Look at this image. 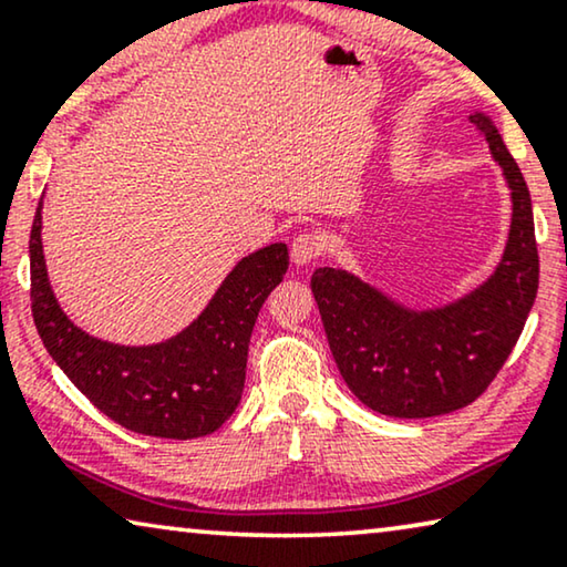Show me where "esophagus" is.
<instances>
[{"mask_svg": "<svg viewBox=\"0 0 567 567\" xmlns=\"http://www.w3.org/2000/svg\"><path fill=\"white\" fill-rule=\"evenodd\" d=\"M323 254V241L318 234H298L292 238L290 259L295 267H306Z\"/></svg>", "mask_w": 567, "mask_h": 567, "instance_id": "1", "label": "esophagus"}]
</instances>
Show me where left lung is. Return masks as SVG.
Returning <instances> with one entry per match:
<instances>
[{
    "mask_svg": "<svg viewBox=\"0 0 567 567\" xmlns=\"http://www.w3.org/2000/svg\"><path fill=\"white\" fill-rule=\"evenodd\" d=\"M470 121L512 189L506 249L488 280L446 306L416 310L347 269L321 267L310 277L341 378L382 416L429 419L473 403L508 360L537 298L529 189L491 117Z\"/></svg>",
    "mask_w": 567,
    "mask_h": 567,
    "instance_id": "1",
    "label": "left lung"
}]
</instances>
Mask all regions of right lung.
<instances>
[{
	"label": "right lung",
	"instance_id": "right-lung-1",
	"mask_svg": "<svg viewBox=\"0 0 567 567\" xmlns=\"http://www.w3.org/2000/svg\"><path fill=\"white\" fill-rule=\"evenodd\" d=\"M43 197L30 230V300L43 347L97 409L135 434L197 440L226 424L244 393L249 339L267 295L290 265L285 244H269L230 269L205 310L177 337L123 347L79 329L48 282Z\"/></svg>",
	"mask_w": 567,
	"mask_h": 567
}]
</instances>
